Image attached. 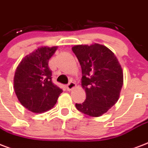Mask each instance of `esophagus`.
<instances>
[{"mask_svg": "<svg viewBox=\"0 0 148 148\" xmlns=\"http://www.w3.org/2000/svg\"><path fill=\"white\" fill-rule=\"evenodd\" d=\"M75 86H76L75 83H74L73 82H69V84L67 86V87H66V88H67V90H68V91H71V90H73Z\"/></svg>", "mask_w": 148, "mask_h": 148, "instance_id": "1", "label": "esophagus"}]
</instances>
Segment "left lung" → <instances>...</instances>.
I'll use <instances>...</instances> for the list:
<instances>
[{"label": "left lung", "instance_id": "8db88e82", "mask_svg": "<svg viewBox=\"0 0 148 148\" xmlns=\"http://www.w3.org/2000/svg\"><path fill=\"white\" fill-rule=\"evenodd\" d=\"M72 50L82 68V86L86 95L75 107L86 115L101 116L119 99L123 83L122 67L113 51L103 45H77Z\"/></svg>", "mask_w": 148, "mask_h": 148}]
</instances>
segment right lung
<instances>
[{
  "mask_svg": "<svg viewBox=\"0 0 148 148\" xmlns=\"http://www.w3.org/2000/svg\"><path fill=\"white\" fill-rule=\"evenodd\" d=\"M58 46H42L21 59L14 76V89L24 107L35 113L50 110L62 90L51 82L49 60Z\"/></svg>",
  "mask_w": 148,
  "mask_h": 148,
  "instance_id": "add662e5",
  "label": "right lung"
}]
</instances>
